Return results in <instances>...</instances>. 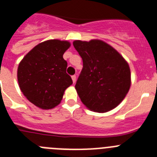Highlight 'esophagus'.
Returning <instances> with one entry per match:
<instances>
[{"label": "esophagus", "instance_id": "esophagus-1", "mask_svg": "<svg viewBox=\"0 0 157 157\" xmlns=\"http://www.w3.org/2000/svg\"><path fill=\"white\" fill-rule=\"evenodd\" d=\"M72 80H73V83H75V82H76V80H77V77H76L75 75L72 76Z\"/></svg>", "mask_w": 157, "mask_h": 157}]
</instances>
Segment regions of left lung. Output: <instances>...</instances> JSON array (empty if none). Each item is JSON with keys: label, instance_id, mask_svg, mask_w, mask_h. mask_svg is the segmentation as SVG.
I'll use <instances>...</instances> for the list:
<instances>
[{"label": "left lung", "instance_id": "left-lung-1", "mask_svg": "<svg viewBox=\"0 0 157 157\" xmlns=\"http://www.w3.org/2000/svg\"><path fill=\"white\" fill-rule=\"evenodd\" d=\"M73 46L83 60V69L75 85L82 102L98 113L117 107L131 87L128 63L102 40H75Z\"/></svg>", "mask_w": 157, "mask_h": 157}]
</instances>
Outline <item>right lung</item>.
<instances>
[{"mask_svg": "<svg viewBox=\"0 0 157 157\" xmlns=\"http://www.w3.org/2000/svg\"><path fill=\"white\" fill-rule=\"evenodd\" d=\"M70 47L66 40H49L35 46L18 67L21 91L33 105L50 109L60 103L64 91L73 84L66 73L63 54Z\"/></svg>", "mask_w": 157, "mask_h": 157, "instance_id": "obj_1", "label": "right lung"}]
</instances>
